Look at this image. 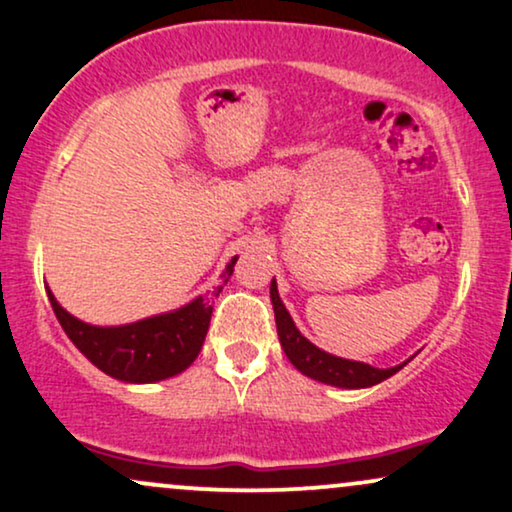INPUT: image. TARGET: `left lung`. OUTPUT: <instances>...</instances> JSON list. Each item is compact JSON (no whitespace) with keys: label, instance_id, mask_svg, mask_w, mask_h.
Here are the masks:
<instances>
[{"label":"left lung","instance_id":"left-lung-1","mask_svg":"<svg viewBox=\"0 0 512 512\" xmlns=\"http://www.w3.org/2000/svg\"><path fill=\"white\" fill-rule=\"evenodd\" d=\"M271 304H274L276 314V331L278 340H281L283 352L290 359L297 371L309 375V378L319 380V383L333 385V387H345V390H361V387H371L383 383L401 368L406 366H392V368H375L364 361H349L342 357H333V354L323 352L316 345H312L304 335L297 331L295 321L290 319L286 304L278 297L276 281H271Z\"/></svg>","mask_w":512,"mask_h":512}]
</instances>
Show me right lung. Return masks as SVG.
I'll use <instances>...</instances> for the list:
<instances>
[{
	"instance_id": "1",
	"label": "right lung",
	"mask_w": 512,
	"mask_h": 512,
	"mask_svg": "<svg viewBox=\"0 0 512 512\" xmlns=\"http://www.w3.org/2000/svg\"><path fill=\"white\" fill-rule=\"evenodd\" d=\"M234 257L226 264L222 283L226 286L234 274ZM222 286H217V295ZM58 323L73 345L96 368L125 383H158L186 371L196 361L210 328L212 297L198 295L196 300L174 312L148 316L125 326H92L68 314L51 290H47Z\"/></svg>"
}]
</instances>
